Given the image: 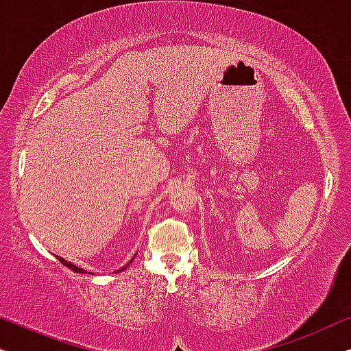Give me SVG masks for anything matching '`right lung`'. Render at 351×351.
Returning a JSON list of instances; mask_svg holds the SVG:
<instances>
[{
  "mask_svg": "<svg viewBox=\"0 0 351 351\" xmlns=\"http://www.w3.org/2000/svg\"><path fill=\"white\" fill-rule=\"evenodd\" d=\"M135 255H137V254H135ZM135 255H134V258H135ZM56 258H58V260L61 261V263H62V265H64V266H67V268H71L72 271H74V273H85V274H86V271H85V269L78 268V266H75L74 263H71V261H67V260H64V258H62V257H58V255H56ZM134 258H132V260H130V261H129V263H125V265L123 266V268H119V269H117V271H119V273H121V271H124L125 268H128V266H129L130 263H132V261H134Z\"/></svg>",
  "mask_w": 351,
  "mask_h": 351,
  "instance_id": "add662e5",
  "label": "right lung"
}]
</instances>
